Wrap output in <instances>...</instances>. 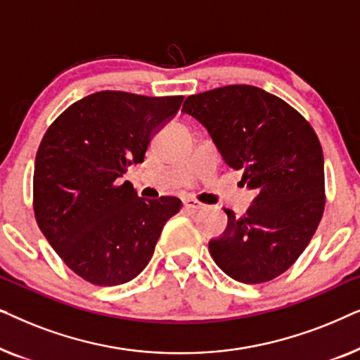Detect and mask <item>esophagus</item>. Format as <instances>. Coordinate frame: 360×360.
<instances>
[{"instance_id":"1","label":"esophagus","mask_w":360,"mask_h":360,"mask_svg":"<svg viewBox=\"0 0 360 360\" xmlns=\"http://www.w3.org/2000/svg\"><path fill=\"white\" fill-rule=\"evenodd\" d=\"M184 205H185V208H188V210H191V211L206 210V205L200 203V201H196V200H193V198H186V200L184 201Z\"/></svg>"}]
</instances>
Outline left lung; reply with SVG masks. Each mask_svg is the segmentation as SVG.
<instances>
[{"instance_id": "obj_1", "label": "left lung", "mask_w": 360, "mask_h": 360, "mask_svg": "<svg viewBox=\"0 0 360 360\" xmlns=\"http://www.w3.org/2000/svg\"><path fill=\"white\" fill-rule=\"evenodd\" d=\"M181 112L208 129L229 169L255 190L244 216L210 240V254L231 278L264 283L292 267L323 218L324 159L316 132L282 98L250 85L190 95Z\"/></svg>"}]
</instances>
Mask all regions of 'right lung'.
Listing matches in <instances>:
<instances>
[{
    "mask_svg": "<svg viewBox=\"0 0 360 360\" xmlns=\"http://www.w3.org/2000/svg\"><path fill=\"white\" fill-rule=\"evenodd\" d=\"M181 101L98 91L68 106L44 134L34 165V214L58 257L86 282L115 287L136 278L180 211L175 196L141 198L120 179L144 162L154 132Z\"/></svg>",
    "mask_w": 360,
    "mask_h": 360,
    "instance_id": "obj_1",
    "label": "right lung"
}]
</instances>
